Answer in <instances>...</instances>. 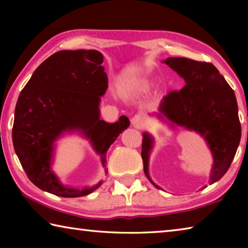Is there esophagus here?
<instances>
[{
  "label": "esophagus",
  "instance_id": "esophagus-1",
  "mask_svg": "<svg viewBox=\"0 0 248 248\" xmlns=\"http://www.w3.org/2000/svg\"><path fill=\"white\" fill-rule=\"evenodd\" d=\"M131 124L134 125V127H137V128L143 127V124H144V117H143V115H142V114L134 115L132 117V119H131Z\"/></svg>",
  "mask_w": 248,
  "mask_h": 248
}]
</instances>
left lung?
<instances>
[{"label": "left lung", "mask_w": 248, "mask_h": 248, "mask_svg": "<svg viewBox=\"0 0 248 248\" xmlns=\"http://www.w3.org/2000/svg\"><path fill=\"white\" fill-rule=\"evenodd\" d=\"M186 81L182 90L171 91L163 98L158 117L199 132L207 140L215 159L210 184L223 177L230 169L241 140V123L234 91L215 65L188 58L164 61ZM153 140L143 133L141 157L146 177L149 153Z\"/></svg>", "instance_id": "obj_1"}]
</instances>
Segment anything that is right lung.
<instances>
[{
  "label": "right lung",
  "mask_w": 248,
  "mask_h": 248,
  "mask_svg": "<svg viewBox=\"0 0 248 248\" xmlns=\"http://www.w3.org/2000/svg\"><path fill=\"white\" fill-rule=\"evenodd\" d=\"M103 62L96 50L58 51L35 70L20 92L12 130L15 152L29 180L50 194L75 198L102 185L78 190L60 184L50 163L53 142L62 132L81 130L106 167L108 148L129 127L125 116L115 124L99 119L100 96L108 87Z\"/></svg>",
  "instance_id": "obj_1"
}]
</instances>
